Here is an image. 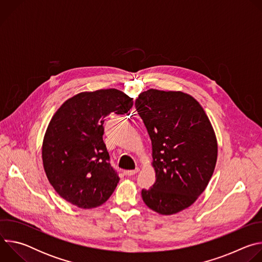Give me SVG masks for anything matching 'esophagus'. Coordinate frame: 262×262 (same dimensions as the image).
Segmentation results:
<instances>
[{"label": "esophagus", "instance_id": "obj_1", "mask_svg": "<svg viewBox=\"0 0 262 262\" xmlns=\"http://www.w3.org/2000/svg\"><path fill=\"white\" fill-rule=\"evenodd\" d=\"M139 171H140L139 168H136L135 170H127V171H125V175H127V176H133V175L137 174Z\"/></svg>", "mask_w": 262, "mask_h": 262}]
</instances>
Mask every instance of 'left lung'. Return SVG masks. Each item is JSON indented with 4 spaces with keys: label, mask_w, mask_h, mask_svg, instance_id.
Returning <instances> with one entry per match:
<instances>
[{
    "label": "left lung",
    "mask_w": 262,
    "mask_h": 262,
    "mask_svg": "<svg viewBox=\"0 0 262 262\" xmlns=\"http://www.w3.org/2000/svg\"><path fill=\"white\" fill-rule=\"evenodd\" d=\"M136 108L151 140L157 178L142 199L158 213H177L198 199L213 174V127L201 104L181 91L149 89L139 94Z\"/></svg>",
    "instance_id": "1"
}]
</instances>
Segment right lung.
<instances>
[{
    "label": "right lung",
    "instance_id": "add662e5",
    "mask_svg": "<svg viewBox=\"0 0 262 262\" xmlns=\"http://www.w3.org/2000/svg\"><path fill=\"white\" fill-rule=\"evenodd\" d=\"M133 98L117 89L81 92L56 111L43 137L45 172L55 191L83 209L103 204L119 177L111 167L103 143V123L110 114H125Z\"/></svg>",
    "mask_w": 262,
    "mask_h": 262
}]
</instances>
